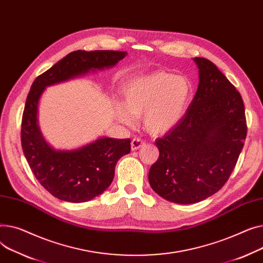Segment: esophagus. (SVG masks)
Instances as JSON below:
<instances>
[{"label":"esophagus","instance_id":"esophagus-1","mask_svg":"<svg viewBox=\"0 0 263 263\" xmlns=\"http://www.w3.org/2000/svg\"><path fill=\"white\" fill-rule=\"evenodd\" d=\"M145 144V141L140 138H134L132 140V151H137Z\"/></svg>","mask_w":263,"mask_h":263}]
</instances>
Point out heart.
Returning a JSON list of instances; mask_svg holds the SVG:
<instances>
[{
	"mask_svg": "<svg viewBox=\"0 0 263 263\" xmlns=\"http://www.w3.org/2000/svg\"><path fill=\"white\" fill-rule=\"evenodd\" d=\"M192 85L186 77L158 71L129 82L124 88V106L118 117L132 124L133 116H143V125L153 135L171 130L186 114Z\"/></svg>",
	"mask_w": 263,
	"mask_h": 263,
	"instance_id": "1",
	"label": "heart"
}]
</instances>
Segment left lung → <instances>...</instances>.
I'll list each match as a JSON object with an SVG mask.
<instances>
[{
  "label": "left lung",
  "instance_id": "1",
  "mask_svg": "<svg viewBox=\"0 0 263 263\" xmlns=\"http://www.w3.org/2000/svg\"><path fill=\"white\" fill-rule=\"evenodd\" d=\"M199 83L187 112L155 141L152 189L168 202L193 204L217 193L236 166L248 133L239 91L210 60L195 57Z\"/></svg>",
  "mask_w": 263,
  "mask_h": 263
}]
</instances>
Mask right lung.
I'll use <instances>...</instances> for the list:
<instances>
[{"label": "right lung", "mask_w": 263, "mask_h": 263, "mask_svg": "<svg viewBox=\"0 0 263 263\" xmlns=\"http://www.w3.org/2000/svg\"><path fill=\"white\" fill-rule=\"evenodd\" d=\"M121 51H74L34 81L26 99L21 144L24 156L41 186L53 196L84 203L102 194L115 177L118 160L130 152V139L103 137L72 151L51 147L38 125V104L44 89L76 76L116 66L126 56Z\"/></svg>", "instance_id": "1"}]
</instances>
